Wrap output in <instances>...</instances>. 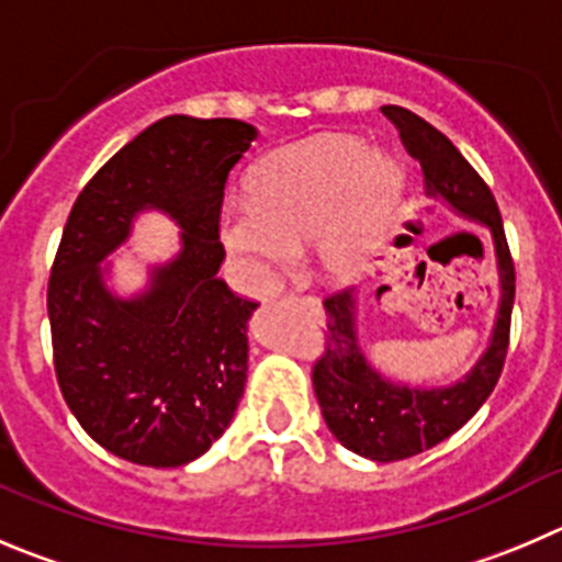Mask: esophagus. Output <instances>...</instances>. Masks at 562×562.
Instances as JSON below:
<instances>
[{
    "label": "esophagus",
    "instance_id": "esophagus-1",
    "mask_svg": "<svg viewBox=\"0 0 562 562\" xmlns=\"http://www.w3.org/2000/svg\"><path fill=\"white\" fill-rule=\"evenodd\" d=\"M303 301H306L312 308H317V312H323V308H319V301H314V297H303Z\"/></svg>",
    "mask_w": 562,
    "mask_h": 562
}]
</instances>
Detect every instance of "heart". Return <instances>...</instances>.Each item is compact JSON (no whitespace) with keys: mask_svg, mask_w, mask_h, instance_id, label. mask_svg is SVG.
Segmentation results:
<instances>
[{"mask_svg":"<svg viewBox=\"0 0 562 562\" xmlns=\"http://www.w3.org/2000/svg\"><path fill=\"white\" fill-rule=\"evenodd\" d=\"M397 181V168L364 140L317 137L256 170L250 201L223 210L221 239L243 256L256 290L308 243L319 272L347 281L364 270Z\"/></svg>","mask_w":562,"mask_h":562,"instance_id":"obj_1","label":"heart"}]
</instances>
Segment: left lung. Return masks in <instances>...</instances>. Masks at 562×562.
Masks as SVG:
<instances>
[{
    "instance_id": "8db88e82",
    "label": "left lung",
    "mask_w": 562,
    "mask_h": 562,
    "mask_svg": "<svg viewBox=\"0 0 562 562\" xmlns=\"http://www.w3.org/2000/svg\"><path fill=\"white\" fill-rule=\"evenodd\" d=\"M383 115L397 126L408 154L419 162L425 195L447 204L467 221L483 223L491 232L499 276V308L488 347L477 358V364L450 386L427 389L389 381L367 361L364 345L358 339L356 295L350 290L325 297L328 330L325 352L312 372L314 394L336 441L378 463L419 456L441 445L477 414L505 367L516 297V270L507 250L499 206L488 184L425 117L394 104L383 106Z\"/></svg>"
}]
</instances>
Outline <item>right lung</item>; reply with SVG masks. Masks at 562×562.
<instances>
[{
	"label": "right lung",
	"mask_w": 562,
	"mask_h": 562,
	"mask_svg": "<svg viewBox=\"0 0 562 562\" xmlns=\"http://www.w3.org/2000/svg\"><path fill=\"white\" fill-rule=\"evenodd\" d=\"M256 135L234 117H162L85 184L63 228L46 295L57 383L85 432L124 461L184 467L232 425L256 303L217 276L221 206ZM146 209L177 221L182 250L140 296L117 299L100 261Z\"/></svg>",
	"instance_id": "add662e5"
}]
</instances>
